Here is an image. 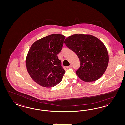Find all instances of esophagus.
I'll use <instances>...</instances> for the list:
<instances>
[{
	"label": "esophagus",
	"instance_id": "1",
	"mask_svg": "<svg viewBox=\"0 0 125 125\" xmlns=\"http://www.w3.org/2000/svg\"><path fill=\"white\" fill-rule=\"evenodd\" d=\"M71 67H72L71 65H69V66H67V67H66V68H70Z\"/></svg>",
	"mask_w": 125,
	"mask_h": 125
}]
</instances>
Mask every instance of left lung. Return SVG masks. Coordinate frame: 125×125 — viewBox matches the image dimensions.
Wrapping results in <instances>:
<instances>
[{
	"label": "left lung",
	"mask_w": 125,
	"mask_h": 125,
	"mask_svg": "<svg viewBox=\"0 0 125 125\" xmlns=\"http://www.w3.org/2000/svg\"><path fill=\"white\" fill-rule=\"evenodd\" d=\"M64 43L79 59L80 66L76 73L82 80L93 82L103 75L109 56L106 48L99 39L90 35L75 34L66 38Z\"/></svg>",
	"instance_id": "obj_1"
}]
</instances>
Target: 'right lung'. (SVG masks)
Here are the masks:
<instances>
[{
    "mask_svg": "<svg viewBox=\"0 0 125 125\" xmlns=\"http://www.w3.org/2000/svg\"><path fill=\"white\" fill-rule=\"evenodd\" d=\"M65 36L52 34L36 41L30 48L26 59L27 71L40 86L51 88L58 84L65 73L57 54L63 46Z\"/></svg>",
    "mask_w": 125,
    "mask_h": 125,
    "instance_id": "add662e5",
    "label": "right lung"
}]
</instances>
